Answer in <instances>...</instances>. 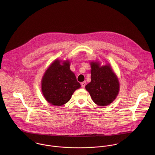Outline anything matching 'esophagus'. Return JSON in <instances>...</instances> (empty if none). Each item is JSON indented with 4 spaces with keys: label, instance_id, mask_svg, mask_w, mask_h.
<instances>
[{
    "label": "esophagus",
    "instance_id": "1",
    "mask_svg": "<svg viewBox=\"0 0 155 155\" xmlns=\"http://www.w3.org/2000/svg\"><path fill=\"white\" fill-rule=\"evenodd\" d=\"M86 84H87V82H86L85 81H84V82H82V83H81V86H82V87L83 88H84L85 87Z\"/></svg>",
    "mask_w": 155,
    "mask_h": 155
}]
</instances>
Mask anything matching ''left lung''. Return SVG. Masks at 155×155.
Listing matches in <instances>:
<instances>
[{
    "instance_id": "obj_1",
    "label": "left lung",
    "mask_w": 155,
    "mask_h": 155,
    "mask_svg": "<svg viewBox=\"0 0 155 155\" xmlns=\"http://www.w3.org/2000/svg\"><path fill=\"white\" fill-rule=\"evenodd\" d=\"M91 81L85 88L93 101L100 106L110 104L117 97L119 84L116 75L109 65L100 67L99 63L92 62Z\"/></svg>"
}]
</instances>
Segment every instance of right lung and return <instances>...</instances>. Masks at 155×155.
<instances>
[{"label": "right lung", "instance_id": "1", "mask_svg": "<svg viewBox=\"0 0 155 155\" xmlns=\"http://www.w3.org/2000/svg\"><path fill=\"white\" fill-rule=\"evenodd\" d=\"M54 61L45 73L42 80L43 95L50 104L62 106L71 98L74 91L81 87L74 74L70 70V63Z\"/></svg>", "mask_w": 155, "mask_h": 155}]
</instances>
